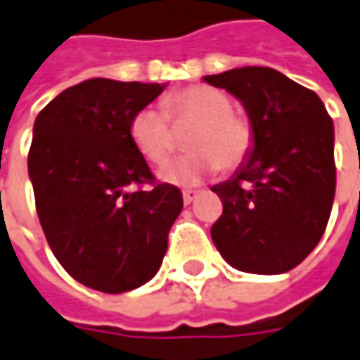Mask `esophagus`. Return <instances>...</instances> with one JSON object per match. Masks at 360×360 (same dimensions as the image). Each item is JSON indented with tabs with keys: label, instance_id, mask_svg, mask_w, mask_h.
<instances>
[{
	"label": "esophagus",
	"instance_id": "1",
	"mask_svg": "<svg viewBox=\"0 0 360 360\" xmlns=\"http://www.w3.org/2000/svg\"><path fill=\"white\" fill-rule=\"evenodd\" d=\"M197 195H199V191H197V189H185V191H183V201H185V205L193 203Z\"/></svg>",
	"mask_w": 360,
	"mask_h": 360
}]
</instances>
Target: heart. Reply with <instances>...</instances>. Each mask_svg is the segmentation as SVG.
Instances as JSON below:
<instances>
[{"instance_id":"1","label":"heart","mask_w":360,"mask_h":360,"mask_svg":"<svg viewBox=\"0 0 360 360\" xmlns=\"http://www.w3.org/2000/svg\"><path fill=\"white\" fill-rule=\"evenodd\" d=\"M165 112L157 108L136 110L129 124V134L136 150L153 165H161L173 153L175 124H195L187 139L193 150L167 163L159 177L167 183L191 187L219 167L236 171L250 161L256 147V131L248 117L233 110L231 96L219 88L193 84L181 88L165 98Z\"/></svg>"}]
</instances>
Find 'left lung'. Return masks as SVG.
<instances>
[{"label":"left lung","mask_w":360,"mask_h":360,"mask_svg":"<svg viewBox=\"0 0 360 360\" xmlns=\"http://www.w3.org/2000/svg\"><path fill=\"white\" fill-rule=\"evenodd\" d=\"M205 82L240 98L256 131L250 161L211 187L224 203L213 243L242 272H288L316 248L330 217L333 118L316 92L274 68L243 66Z\"/></svg>","instance_id":"8db88e82"}]
</instances>
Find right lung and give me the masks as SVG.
Masks as SVG:
<instances>
[{"label": "right lung", "mask_w": 360, "mask_h": 360, "mask_svg": "<svg viewBox=\"0 0 360 360\" xmlns=\"http://www.w3.org/2000/svg\"><path fill=\"white\" fill-rule=\"evenodd\" d=\"M163 88L90 78L34 122L27 171L39 224L56 259L88 288L129 292L161 268L183 195L155 179L129 124Z\"/></svg>", "instance_id": "1"}]
</instances>
